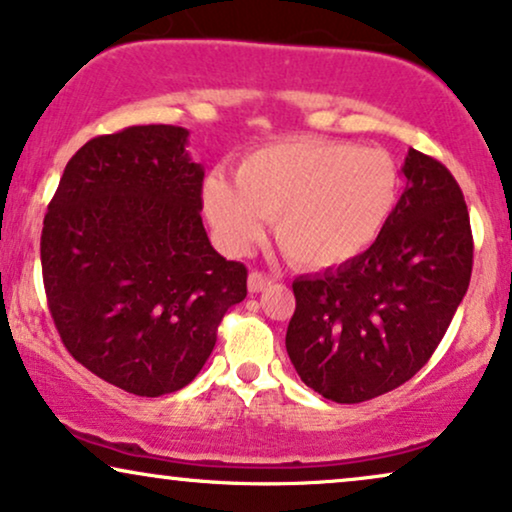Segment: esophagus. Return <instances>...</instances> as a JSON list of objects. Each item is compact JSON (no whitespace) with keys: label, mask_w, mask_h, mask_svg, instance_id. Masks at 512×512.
Listing matches in <instances>:
<instances>
[{"label":"esophagus","mask_w":512,"mask_h":512,"mask_svg":"<svg viewBox=\"0 0 512 512\" xmlns=\"http://www.w3.org/2000/svg\"><path fill=\"white\" fill-rule=\"evenodd\" d=\"M271 283V278L267 274H262V271H250L248 276V290L250 293H262L264 288H267Z\"/></svg>","instance_id":"1"}]
</instances>
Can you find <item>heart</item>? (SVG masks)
<instances>
[{
	"label": "heart",
	"mask_w": 512,
	"mask_h": 512,
	"mask_svg": "<svg viewBox=\"0 0 512 512\" xmlns=\"http://www.w3.org/2000/svg\"><path fill=\"white\" fill-rule=\"evenodd\" d=\"M238 181L212 172L205 212L231 252L260 241L267 219L290 262L335 269L357 260L397 212L401 174L390 153L328 137H297L245 155Z\"/></svg>",
	"instance_id": "b5f03b06"
}]
</instances>
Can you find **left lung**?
<instances>
[{"mask_svg": "<svg viewBox=\"0 0 512 512\" xmlns=\"http://www.w3.org/2000/svg\"><path fill=\"white\" fill-rule=\"evenodd\" d=\"M406 189L357 260L293 281L286 349L302 383L338 404L394 390L428 364L472 274L468 205L454 174L409 148Z\"/></svg>", "mask_w": 512, "mask_h": 512, "instance_id": "obj_1", "label": "left lung"}]
</instances>
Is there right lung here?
Here are the masks:
<instances>
[{
  "label": "right lung",
  "mask_w": 512,
  "mask_h": 512,
  "mask_svg": "<svg viewBox=\"0 0 512 512\" xmlns=\"http://www.w3.org/2000/svg\"><path fill=\"white\" fill-rule=\"evenodd\" d=\"M189 129L137 125L87 141L68 160L42 229L51 319L84 368L160 397L205 366L248 269L203 226V177Z\"/></svg>",
  "instance_id": "add662e5"
}]
</instances>
